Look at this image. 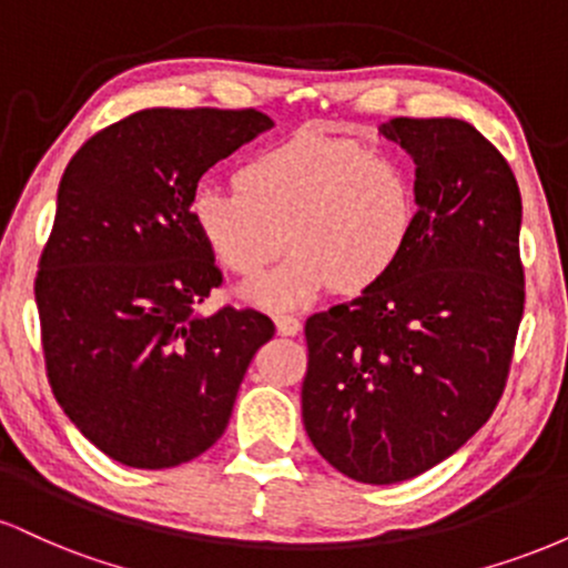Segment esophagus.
Masks as SVG:
<instances>
[{"instance_id": "34e87169", "label": "esophagus", "mask_w": 568, "mask_h": 568, "mask_svg": "<svg viewBox=\"0 0 568 568\" xmlns=\"http://www.w3.org/2000/svg\"><path fill=\"white\" fill-rule=\"evenodd\" d=\"M275 325H277L280 336H296L298 331H302V321H298V317H293V315H277Z\"/></svg>"}]
</instances>
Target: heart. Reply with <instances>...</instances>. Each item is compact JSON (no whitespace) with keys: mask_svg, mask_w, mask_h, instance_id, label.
<instances>
[{"mask_svg":"<svg viewBox=\"0 0 568 568\" xmlns=\"http://www.w3.org/2000/svg\"><path fill=\"white\" fill-rule=\"evenodd\" d=\"M189 221L234 275H256L288 243L291 256L245 283L240 296L264 310H293L331 285L361 293L382 283L414 240L419 200L395 154L302 133L251 154L234 171V192L197 189Z\"/></svg>","mask_w":568,"mask_h":568,"instance_id":"heart-1","label":"heart"}]
</instances>
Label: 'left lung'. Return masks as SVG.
<instances>
[{"label": "left lung", "instance_id": "obj_1", "mask_svg": "<svg viewBox=\"0 0 568 568\" xmlns=\"http://www.w3.org/2000/svg\"><path fill=\"white\" fill-rule=\"evenodd\" d=\"M416 165L419 221L400 264L304 325L302 416L338 473L416 478L486 425L524 317L518 181L470 122L379 128Z\"/></svg>", "mask_w": 568, "mask_h": 568}]
</instances>
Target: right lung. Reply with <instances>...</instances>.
Here are the masks:
<instances>
[{
    "mask_svg": "<svg viewBox=\"0 0 568 568\" xmlns=\"http://www.w3.org/2000/svg\"><path fill=\"white\" fill-rule=\"evenodd\" d=\"M272 125L256 109H143L63 171L34 283L44 366L63 414L120 465L207 452L275 336L256 310L194 312L221 272L189 221L202 173Z\"/></svg>",
    "mask_w": 568,
    "mask_h": 568,
    "instance_id": "obj_1",
    "label": "right lung"
}]
</instances>
